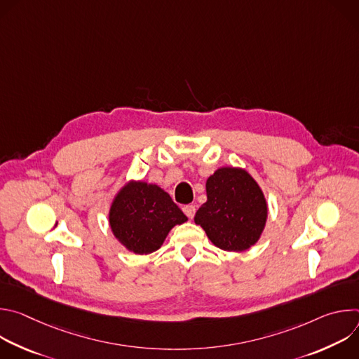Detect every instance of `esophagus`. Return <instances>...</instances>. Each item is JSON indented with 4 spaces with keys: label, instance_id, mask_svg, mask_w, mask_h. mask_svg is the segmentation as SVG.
Masks as SVG:
<instances>
[{
    "label": "esophagus",
    "instance_id": "34e87169",
    "mask_svg": "<svg viewBox=\"0 0 359 359\" xmlns=\"http://www.w3.org/2000/svg\"><path fill=\"white\" fill-rule=\"evenodd\" d=\"M183 213H184L189 219H193V217H194V213H196V208L193 206V204H187V206L183 208Z\"/></svg>",
    "mask_w": 359,
    "mask_h": 359
}]
</instances>
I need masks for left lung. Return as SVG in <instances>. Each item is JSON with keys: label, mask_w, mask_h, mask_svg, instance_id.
Wrapping results in <instances>:
<instances>
[{"label": "left lung", "mask_w": 359, "mask_h": 359, "mask_svg": "<svg viewBox=\"0 0 359 359\" xmlns=\"http://www.w3.org/2000/svg\"><path fill=\"white\" fill-rule=\"evenodd\" d=\"M206 194L194 223L216 247L240 252L260 240L269 206L262 187L245 169L219 168L206 180Z\"/></svg>", "instance_id": "obj_1"}]
</instances>
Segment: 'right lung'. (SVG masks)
Instances as JSON below:
<instances>
[{
	"label": "right lung",
	"instance_id": "right-lung-1",
	"mask_svg": "<svg viewBox=\"0 0 359 359\" xmlns=\"http://www.w3.org/2000/svg\"><path fill=\"white\" fill-rule=\"evenodd\" d=\"M108 217L115 238L139 255L159 250L169 231L187 222L169 193L143 180H129L118 190Z\"/></svg>",
	"mask_w": 359,
	"mask_h": 359
}]
</instances>
